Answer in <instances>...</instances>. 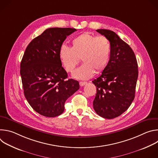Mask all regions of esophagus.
Here are the masks:
<instances>
[{
	"label": "esophagus",
	"mask_w": 158,
	"mask_h": 158,
	"mask_svg": "<svg viewBox=\"0 0 158 158\" xmlns=\"http://www.w3.org/2000/svg\"><path fill=\"white\" fill-rule=\"evenodd\" d=\"M87 84V82H79V85H81V86H84V85H85Z\"/></svg>",
	"instance_id": "1"
}]
</instances>
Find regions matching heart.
Returning <instances> with one entry per match:
<instances>
[{
  "label": "heart",
  "mask_w": 158,
  "mask_h": 158,
  "mask_svg": "<svg viewBox=\"0 0 158 158\" xmlns=\"http://www.w3.org/2000/svg\"><path fill=\"white\" fill-rule=\"evenodd\" d=\"M111 52L110 40L105 36H97L89 32L82 33L71 41V48L62 45L59 57L67 73H73L81 59L84 64L74 73L73 77L87 79L95 72H102L108 65Z\"/></svg>",
  "instance_id": "obj_1"
}]
</instances>
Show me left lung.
I'll return each mask as SVG.
<instances>
[{
  "instance_id": "8db88e82",
  "label": "left lung",
  "mask_w": 158,
  "mask_h": 158,
  "mask_svg": "<svg viewBox=\"0 0 158 158\" xmlns=\"http://www.w3.org/2000/svg\"><path fill=\"white\" fill-rule=\"evenodd\" d=\"M111 44L109 62L102 74L93 81L97 93L93 101L96 113L106 119L121 115L135 97L138 66L134 52L114 32L98 29Z\"/></svg>"
}]
</instances>
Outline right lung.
<instances>
[{
	"instance_id": "1",
	"label": "right lung",
	"mask_w": 158,
	"mask_h": 158,
	"mask_svg": "<svg viewBox=\"0 0 158 158\" xmlns=\"http://www.w3.org/2000/svg\"><path fill=\"white\" fill-rule=\"evenodd\" d=\"M73 28H49L27 46L20 63L24 96L33 109L48 118L60 115L66 100L79 89L77 81L67 79L59 51Z\"/></svg>"
}]
</instances>
